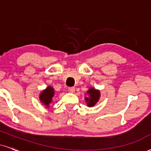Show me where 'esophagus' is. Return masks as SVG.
<instances>
[{
  "mask_svg": "<svg viewBox=\"0 0 151 151\" xmlns=\"http://www.w3.org/2000/svg\"><path fill=\"white\" fill-rule=\"evenodd\" d=\"M68 91H69V92H70V93H74V91H75V88H74V87H70L68 89Z\"/></svg>",
  "mask_w": 151,
  "mask_h": 151,
  "instance_id": "1",
  "label": "esophagus"
}]
</instances>
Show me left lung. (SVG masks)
<instances>
[{
    "instance_id": "left-lung-1",
    "label": "left lung",
    "mask_w": 151,
    "mask_h": 151,
    "mask_svg": "<svg viewBox=\"0 0 151 151\" xmlns=\"http://www.w3.org/2000/svg\"><path fill=\"white\" fill-rule=\"evenodd\" d=\"M86 94L89 95V96L84 97V100L86 103V106L88 107H92L96 105L99 100L100 96H101V93L100 90L95 89L94 87H91L86 91Z\"/></svg>"
}]
</instances>
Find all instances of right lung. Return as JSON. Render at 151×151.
Instances as JSON below:
<instances>
[{
  "label": "right lung",
  "mask_w": 151,
  "mask_h": 151,
  "mask_svg": "<svg viewBox=\"0 0 151 151\" xmlns=\"http://www.w3.org/2000/svg\"><path fill=\"white\" fill-rule=\"evenodd\" d=\"M55 90L51 86H48L45 89L42 90L39 94V99L43 105L47 108H50V104L52 102V99L55 96Z\"/></svg>",
  "instance_id": "1"
}]
</instances>
